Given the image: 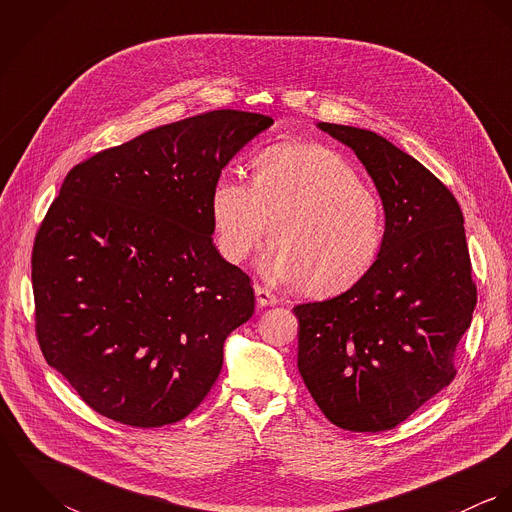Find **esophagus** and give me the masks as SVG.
Here are the masks:
<instances>
[{
    "label": "esophagus",
    "instance_id": "obj_1",
    "mask_svg": "<svg viewBox=\"0 0 512 512\" xmlns=\"http://www.w3.org/2000/svg\"><path fill=\"white\" fill-rule=\"evenodd\" d=\"M254 293H256V299H258L260 307H268V305H276L278 303V297L270 292V290L262 288V286H254Z\"/></svg>",
    "mask_w": 512,
    "mask_h": 512
}]
</instances>
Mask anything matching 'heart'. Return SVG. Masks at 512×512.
Here are the masks:
<instances>
[{
    "mask_svg": "<svg viewBox=\"0 0 512 512\" xmlns=\"http://www.w3.org/2000/svg\"><path fill=\"white\" fill-rule=\"evenodd\" d=\"M209 211L220 254L242 262L270 228L262 258L268 278L303 282V292L327 297L361 282L376 264L386 236L380 197L357 167L333 147L284 142L252 163V185L222 175Z\"/></svg>",
    "mask_w": 512,
    "mask_h": 512,
    "instance_id": "obj_1",
    "label": "heart"
}]
</instances>
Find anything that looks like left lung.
Listing matches in <instances>:
<instances>
[{"label":"left lung","instance_id":"obj_1","mask_svg":"<svg viewBox=\"0 0 512 512\" xmlns=\"http://www.w3.org/2000/svg\"><path fill=\"white\" fill-rule=\"evenodd\" d=\"M317 128L351 147L380 195L382 252L347 292L293 307L297 368L329 422L351 432L396 428L455 376L477 290L463 213L438 177L386 138Z\"/></svg>","mask_w":512,"mask_h":512}]
</instances>
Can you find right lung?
I'll return each mask as SVG.
<instances>
[{
  "instance_id": "right-lung-1",
  "label": "right lung",
  "mask_w": 512,
  "mask_h": 512,
  "mask_svg": "<svg viewBox=\"0 0 512 512\" xmlns=\"http://www.w3.org/2000/svg\"><path fill=\"white\" fill-rule=\"evenodd\" d=\"M272 124L213 110L69 171L33 246L37 339L94 412L159 428L213 388L226 337L254 313V290L213 244L211 191Z\"/></svg>"
}]
</instances>
